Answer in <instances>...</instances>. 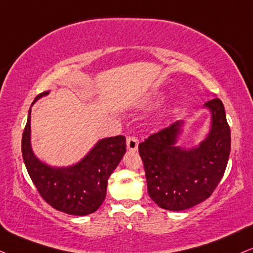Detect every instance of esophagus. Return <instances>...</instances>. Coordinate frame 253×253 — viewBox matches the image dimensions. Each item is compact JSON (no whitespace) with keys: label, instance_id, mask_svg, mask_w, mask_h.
I'll list each match as a JSON object with an SVG mask.
<instances>
[{"label":"esophagus","instance_id":"esophagus-1","mask_svg":"<svg viewBox=\"0 0 253 253\" xmlns=\"http://www.w3.org/2000/svg\"><path fill=\"white\" fill-rule=\"evenodd\" d=\"M126 148L129 151L135 152L138 149V139L136 137H127L126 138Z\"/></svg>","mask_w":253,"mask_h":253}]
</instances>
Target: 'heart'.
Wrapping results in <instances>:
<instances>
[{
	"label": "heart",
	"mask_w": 253,
	"mask_h": 253,
	"mask_svg": "<svg viewBox=\"0 0 253 253\" xmlns=\"http://www.w3.org/2000/svg\"><path fill=\"white\" fill-rule=\"evenodd\" d=\"M160 101H161V97H158V96H155V97L150 98V101L146 103V104H148V105H155V104H157V103Z\"/></svg>",
	"instance_id": "obj_1"
}]
</instances>
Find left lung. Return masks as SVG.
Instances as JSON below:
<instances>
[{
  "mask_svg": "<svg viewBox=\"0 0 253 253\" xmlns=\"http://www.w3.org/2000/svg\"><path fill=\"white\" fill-rule=\"evenodd\" d=\"M210 111V129L198 145H178L185 122L169 127L139 143L148 192L158 207L170 211L190 209L211 196L225 172L231 132L220 99L204 104Z\"/></svg>",
  "mask_w": 253,
  "mask_h": 253,
  "instance_id": "8db88e82",
  "label": "left lung"
}]
</instances>
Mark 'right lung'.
Here are the masks:
<instances>
[{
  "mask_svg": "<svg viewBox=\"0 0 253 253\" xmlns=\"http://www.w3.org/2000/svg\"><path fill=\"white\" fill-rule=\"evenodd\" d=\"M48 93H40L33 104ZM30 114L31 109L22 136V157L37 191L48 204L62 212L74 216L95 212L107 196L109 177L126 154V137L99 139L76 164L51 167L39 160L31 148Z\"/></svg>",
  "mask_w": 253,
  "mask_h": 253,
  "instance_id": "obj_1",
  "label": "right lung"
}]
</instances>
